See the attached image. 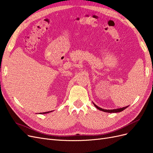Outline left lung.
Returning a JSON list of instances; mask_svg holds the SVG:
<instances>
[{
	"instance_id": "left-lung-1",
	"label": "left lung",
	"mask_w": 153,
	"mask_h": 153,
	"mask_svg": "<svg viewBox=\"0 0 153 153\" xmlns=\"http://www.w3.org/2000/svg\"><path fill=\"white\" fill-rule=\"evenodd\" d=\"M94 105L96 106V107L99 109L100 110H101L103 111V112H108V113H116V112H122L123 110H124V109H126L127 107H128V106H125V107H123V108H117V109H113V110H106V109H103L101 108L100 107H99V106H98L97 105H96L94 103H93Z\"/></svg>"
}]
</instances>
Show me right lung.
<instances>
[{"label": "right lung", "mask_w": 153, "mask_h": 153, "mask_svg": "<svg viewBox=\"0 0 153 153\" xmlns=\"http://www.w3.org/2000/svg\"><path fill=\"white\" fill-rule=\"evenodd\" d=\"M50 112H43V114H47V113H49ZM41 114H42V113H41Z\"/></svg>", "instance_id": "obj_1"}]
</instances>
